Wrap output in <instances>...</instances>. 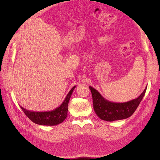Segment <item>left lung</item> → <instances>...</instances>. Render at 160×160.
Listing matches in <instances>:
<instances>
[{"instance_id": "8db88e82", "label": "left lung", "mask_w": 160, "mask_h": 160, "mask_svg": "<svg viewBox=\"0 0 160 160\" xmlns=\"http://www.w3.org/2000/svg\"><path fill=\"white\" fill-rule=\"evenodd\" d=\"M93 100L94 109L96 115L102 120L112 122L126 119L131 117L139 106L144 96L147 87L136 99L125 102H114L106 99L98 91L89 86Z\"/></svg>"}]
</instances>
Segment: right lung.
Listing matches in <instances>:
<instances>
[{"label": "right lung", "mask_w": 160, "mask_h": 160, "mask_svg": "<svg viewBox=\"0 0 160 160\" xmlns=\"http://www.w3.org/2000/svg\"><path fill=\"white\" fill-rule=\"evenodd\" d=\"M76 87L74 86L65 98L62 104L56 109L48 111H32L25 109L24 108H20L25 115L32 120L33 123L46 126H54L62 123L67 117L68 115V105L71 96L73 92V90Z\"/></svg>", "instance_id": "add662e5"}]
</instances>
